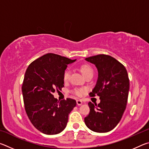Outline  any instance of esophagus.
Returning <instances> with one entry per match:
<instances>
[{"mask_svg":"<svg viewBox=\"0 0 149 149\" xmlns=\"http://www.w3.org/2000/svg\"><path fill=\"white\" fill-rule=\"evenodd\" d=\"M76 102H77V104L78 105V106H80V105H81L82 104V101L81 100H76Z\"/></svg>","mask_w":149,"mask_h":149,"instance_id":"34e87169","label":"esophagus"}]
</instances>
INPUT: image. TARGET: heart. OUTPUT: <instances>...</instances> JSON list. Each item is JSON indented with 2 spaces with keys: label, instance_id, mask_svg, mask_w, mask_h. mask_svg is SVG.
<instances>
[{
  "label": "heart",
  "instance_id": "heart-1",
  "mask_svg": "<svg viewBox=\"0 0 149 149\" xmlns=\"http://www.w3.org/2000/svg\"><path fill=\"white\" fill-rule=\"evenodd\" d=\"M80 70L82 74L84 75V77L87 76V75H89L90 74H93V68L88 64L82 65L80 68ZM70 74V72L69 69H66L64 72V73H63V80H64V81H67L69 79ZM85 92V89H75L74 91H73V93H74L75 95L78 96V97H81V96H82Z\"/></svg>",
  "mask_w": 149,
  "mask_h": 149
}]
</instances>
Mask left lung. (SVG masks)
I'll return each mask as SVG.
<instances>
[{"mask_svg": "<svg viewBox=\"0 0 149 149\" xmlns=\"http://www.w3.org/2000/svg\"><path fill=\"white\" fill-rule=\"evenodd\" d=\"M85 60L97 68V84L89 95L99 96L100 102L98 105L88 103L90 112L85 118V123L95 132H108L120 122L127 105L130 90L127 70L122 64L108 55H96Z\"/></svg>", "mask_w": 149, "mask_h": 149, "instance_id": "left-lung-1", "label": "left lung"}]
</instances>
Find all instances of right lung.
Listing matches in <instances>:
<instances>
[{"mask_svg": "<svg viewBox=\"0 0 149 149\" xmlns=\"http://www.w3.org/2000/svg\"><path fill=\"white\" fill-rule=\"evenodd\" d=\"M75 60L48 53L34 60L26 70L22 87L25 110L32 124L42 133L62 132L76 106L74 99L59 101L52 95L64 86L63 73L68 64Z\"/></svg>", "mask_w": 149, "mask_h": 149, "instance_id": "right-lung-1", "label": "right lung"}]
</instances>
